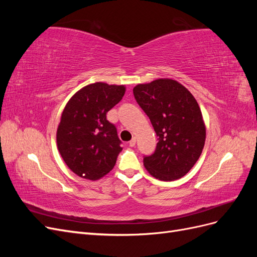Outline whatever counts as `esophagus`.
Segmentation results:
<instances>
[{"label": "esophagus", "mask_w": 257, "mask_h": 257, "mask_svg": "<svg viewBox=\"0 0 257 257\" xmlns=\"http://www.w3.org/2000/svg\"><path fill=\"white\" fill-rule=\"evenodd\" d=\"M128 145H130V147H135V145H136V138L134 137L133 139H132Z\"/></svg>", "instance_id": "obj_1"}]
</instances>
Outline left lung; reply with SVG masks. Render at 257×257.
<instances>
[{"mask_svg": "<svg viewBox=\"0 0 257 257\" xmlns=\"http://www.w3.org/2000/svg\"><path fill=\"white\" fill-rule=\"evenodd\" d=\"M133 92L159 136L155 152L144 159L147 172L162 181L182 178L195 165L206 141L197 100L184 85L169 78L138 83Z\"/></svg>", "mask_w": 257, "mask_h": 257, "instance_id": "8db88e82", "label": "left lung"}]
</instances>
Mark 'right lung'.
<instances>
[{"mask_svg": "<svg viewBox=\"0 0 257 257\" xmlns=\"http://www.w3.org/2000/svg\"><path fill=\"white\" fill-rule=\"evenodd\" d=\"M125 91L123 84L90 83L65 105L57 130V146L65 164L77 176L95 181L115 165L122 147L106 113Z\"/></svg>", "mask_w": 257, "mask_h": 257, "instance_id": "right-lung-1", "label": "right lung"}]
</instances>
